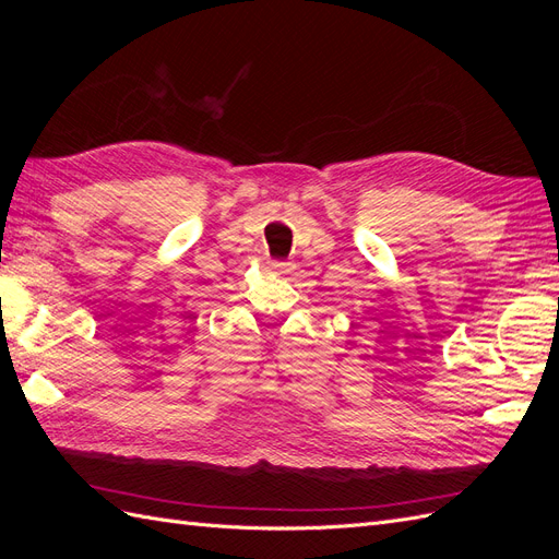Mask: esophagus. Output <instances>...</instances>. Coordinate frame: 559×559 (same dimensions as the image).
Masks as SVG:
<instances>
[{"label":"esophagus","instance_id":"esophagus-1","mask_svg":"<svg viewBox=\"0 0 559 559\" xmlns=\"http://www.w3.org/2000/svg\"><path fill=\"white\" fill-rule=\"evenodd\" d=\"M270 267H273L275 270V273H292V263H284V261H273V263H270Z\"/></svg>","mask_w":559,"mask_h":559}]
</instances>
